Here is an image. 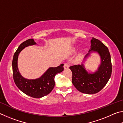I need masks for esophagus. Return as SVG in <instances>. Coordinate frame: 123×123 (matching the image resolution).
<instances>
[{"label": "esophagus", "instance_id": "34e87169", "mask_svg": "<svg viewBox=\"0 0 123 123\" xmlns=\"http://www.w3.org/2000/svg\"><path fill=\"white\" fill-rule=\"evenodd\" d=\"M69 63H66L65 64H64V69H68V68H69Z\"/></svg>", "mask_w": 123, "mask_h": 123}]
</instances>
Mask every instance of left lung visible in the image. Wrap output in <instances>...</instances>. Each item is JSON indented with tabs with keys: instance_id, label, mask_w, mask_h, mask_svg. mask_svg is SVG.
Wrapping results in <instances>:
<instances>
[{
	"instance_id": "left-lung-1",
	"label": "left lung",
	"mask_w": 123,
	"mask_h": 123,
	"mask_svg": "<svg viewBox=\"0 0 123 123\" xmlns=\"http://www.w3.org/2000/svg\"><path fill=\"white\" fill-rule=\"evenodd\" d=\"M91 43V48L85 59L88 58L92 53L99 54L101 62L96 71L92 73L88 72L84 63L69 67L72 72V83L75 87L80 92L88 94H95L101 91L109 81L112 73L109 49L101 41L94 37L92 38Z\"/></svg>"
}]
</instances>
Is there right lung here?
Wrapping results in <instances>:
<instances>
[{"instance_id":"add662e5","label":"right lung","mask_w":123,"mask_h":123,"mask_svg":"<svg viewBox=\"0 0 123 123\" xmlns=\"http://www.w3.org/2000/svg\"><path fill=\"white\" fill-rule=\"evenodd\" d=\"M33 39L24 41L18 47L13 55L12 70L13 80L16 86L25 94L35 98H40L49 94L55 86L54 78L57 74L63 70V64L57 67H50L40 78L28 79L22 76L18 68V58L23 49L30 45H36Z\"/></svg>"}]
</instances>
